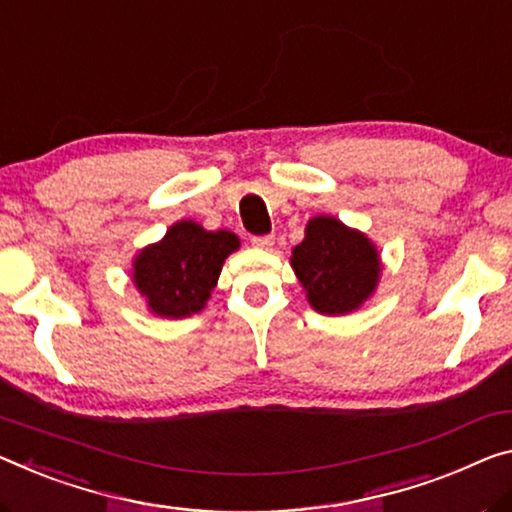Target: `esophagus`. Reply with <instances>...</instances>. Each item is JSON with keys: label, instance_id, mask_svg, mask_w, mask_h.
Segmentation results:
<instances>
[{"label": "esophagus", "instance_id": "esophagus-1", "mask_svg": "<svg viewBox=\"0 0 512 512\" xmlns=\"http://www.w3.org/2000/svg\"><path fill=\"white\" fill-rule=\"evenodd\" d=\"M251 245L258 249H272L274 235H254V238H251Z\"/></svg>", "mask_w": 512, "mask_h": 512}]
</instances>
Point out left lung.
Returning a JSON list of instances; mask_svg holds the SVG:
<instances>
[{
	"label": "left lung",
	"instance_id": "1",
	"mask_svg": "<svg viewBox=\"0 0 512 512\" xmlns=\"http://www.w3.org/2000/svg\"><path fill=\"white\" fill-rule=\"evenodd\" d=\"M290 265L306 290V300L325 316L359 309L373 295L382 272L373 242L329 215H318L306 224Z\"/></svg>",
	"mask_w": 512,
	"mask_h": 512
}]
</instances>
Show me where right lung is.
Instances as JSON below:
<instances>
[{
  "label": "right lung",
  "mask_w": 512,
  "mask_h": 512,
  "mask_svg": "<svg viewBox=\"0 0 512 512\" xmlns=\"http://www.w3.org/2000/svg\"><path fill=\"white\" fill-rule=\"evenodd\" d=\"M238 247L235 233L206 231L183 219L160 242L139 251L132 281L155 316L187 318L206 306L224 261Z\"/></svg>",
  "instance_id": "right-lung-1"
}]
</instances>
